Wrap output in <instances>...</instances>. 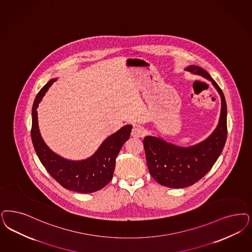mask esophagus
Here are the masks:
<instances>
[{
	"label": "esophagus",
	"mask_w": 252,
	"mask_h": 252,
	"mask_svg": "<svg viewBox=\"0 0 252 252\" xmlns=\"http://www.w3.org/2000/svg\"><path fill=\"white\" fill-rule=\"evenodd\" d=\"M144 133H145L144 129L140 126H134L132 128L131 135L135 138H140V137H143Z\"/></svg>",
	"instance_id": "obj_1"
}]
</instances>
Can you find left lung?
I'll use <instances>...</instances> for the list:
<instances>
[{
  "mask_svg": "<svg viewBox=\"0 0 252 252\" xmlns=\"http://www.w3.org/2000/svg\"><path fill=\"white\" fill-rule=\"evenodd\" d=\"M185 69L211 81L220 95L221 109L216 129L193 146L180 147L153 136L143 139L150 174L157 183L169 188H185L201 180L217 161L227 138V106L221 89L207 70L198 66Z\"/></svg>",
  "mask_w": 252,
  "mask_h": 252,
  "instance_id": "8db88e82",
  "label": "left lung"
}]
</instances>
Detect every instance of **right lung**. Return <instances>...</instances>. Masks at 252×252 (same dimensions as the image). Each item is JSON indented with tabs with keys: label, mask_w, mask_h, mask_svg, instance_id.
<instances>
[{
	"label": "right lung",
	"mask_w": 252,
	"mask_h": 252,
	"mask_svg": "<svg viewBox=\"0 0 252 252\" xmlns=\"http://www.w3.org/2000/svg\"><path fill=\"white\" fill-rule=\"evenodd\" d=\"M57 79H51L36 95L32 106V140L36 155L46 171L62 187L82 193L98 191L113 179L115 159L123 144L130 137L132 126L126 125L108 137L92 157L82 161H70L56 155L46 146L40 135L37 107L48 88Z\"/></svg>",
	"instance_id": "obj_1"
}]
</instances>
